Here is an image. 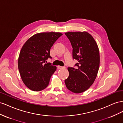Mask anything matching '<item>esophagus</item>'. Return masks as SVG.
<instances>
[{
    "mask_svg": "<svg viewBox=\"0 0 123 123\" xmlns=\"http://www.w3.org/2000/svg\"><path fill=\"white\" fill-rule=\"evenodd\" d=\"M57 68L58 69H62V68H65L64 67V66H58Z\"/></svg>",
    "mask_w": 123,
    "mask_h": 123,
    "instance_id": "1",
    "label": "esophagus"
}]
</instances>
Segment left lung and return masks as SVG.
<instances>
[{"mask_svg":"<svg viewBox=\"0 0 123 123\" xmlns=\"http://www.w3.org/2000/svg\"><path fill=\"white\" fill-rule=\"evenodd\" d=\"M73 48V59L78 61L76 68L68 67L69 76L65 80L67 88L74 93L85 92L92 85L99 68L98 47L91 34L86 32L65 33Z\"/></svg>","mask_w":123,"mask_h":123,"instance_id":"1","label":"left lung"}]
</instances>
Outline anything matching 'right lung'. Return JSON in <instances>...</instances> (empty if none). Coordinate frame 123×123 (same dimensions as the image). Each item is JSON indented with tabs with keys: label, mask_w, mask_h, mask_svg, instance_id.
I'll return each instance as SVG.
<instances>
[{
	"label": "right lung",
	"mask_w": 123,
	"mask_h": 123,
	"mask_svg": "<svg viewBox=\"0 0 123 123\" xmlns=\"http://www.w3.org/2000/svg\"><path fill=\"white\" fill-rule=\"evenodd\" d=\"M62 35L59 32L37 33L28 40L20 50L18 68L25 85L34 91H40L48 86L56 66L46 60L51 59L50 48Z\"/></svg>",
	"instance_id": "right-lung-1"
}]
</instances>
